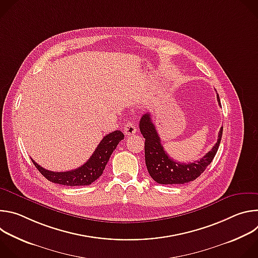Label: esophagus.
Masks as SVG:
<instances>
[{"mask_svg": "<svg viewBox=\"0 0 258 258\" xmlns=\"http://www.w3.org/2000/svg\"><path fill=\"white\" fill-rule=\"evenodd\" d=\"M123 133L125 136H132L137 133V127L133 122H127L123 127Z\"/></svg>", "mask_w": 258, "mask_h": 258, "instance_id": "34e87169", "label": "esophagus"}]
</instances>
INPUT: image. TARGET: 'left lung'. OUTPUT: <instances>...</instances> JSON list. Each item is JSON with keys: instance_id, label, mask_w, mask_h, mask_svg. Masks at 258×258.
I'll use <instances>...</instances> for the list:
<instances>
[{"instance_id": "1", "label": "left lung", "mask_w": 258, "mask_h": 258, "mask_svg": "<svg viewBox=\"0 0 258 258\" xmlns=\"http://www.w3.org/2000/svg\"><path fill=\"white\" fill-rule=\"evenodd\" d=\"M216 98L219 106H222L218 94ZM140 131L145 139V161L147 169L151 177L161 185H177V183L179 185L196 179L213 160L223 135L222 126L218 133L216 144L200 160L192 163H180L170 158L163 149L150 113H145L140 119Z\"/></svg>"}]
</instances>
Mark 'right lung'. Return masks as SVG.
I'll use <instances>...</instances> for the list:
<instances>
[{
	"label": "right lung",
	"mask_w": 258,
	"mask_h": 258,
	"mask_svg": "<svg viewBox=\"0 0 258 258\" xmlns=\"http://www.w3.org/2000/svg\"><path fill=\"white\" fill-rule=\"evenodd\" d=\"M123 138L124 135L120 131H115L106 135L98 145L90 159L79 168L69 171L56 172L47 170L40 166L33 159H31V161L34 166L39 169V171L52 182L71 187L89 186L101 176L110 156H111L113 151L116 149L118 143L123 140Z\"/></svg>",
	"instance_id": "1"
}]
</instances>
